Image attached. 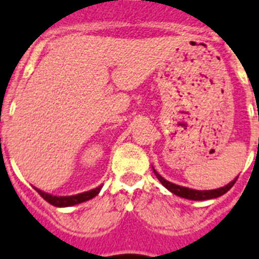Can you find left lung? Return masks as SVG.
<instances>
[{"label": "left lung", "instance_id": "obj_1", "mask_svg": "<svg viewBox=\"0 0 259 259\" xmlns=\"http://www.w3.org/2000/svg\"><path fill=\"white\" fill-rule=\"evenodd\" d=\"M153 172L157 176V179L162 183L163 187H166L171 193L176 194V196H179V197L187 198V200H193V201H203V200H211V198H218L221 196H223L224 193H227L231 188L233 187V184L236 183L237 178L235 180L227 184L226 187H222V188L218 189H211V191H196V189H191L187 188V187H182V185H176L174 183H170L168 180L163 179L157 171L153 168Z\"/></svg>", "mask_w": 259, "mask_h": 259}]
</instances>
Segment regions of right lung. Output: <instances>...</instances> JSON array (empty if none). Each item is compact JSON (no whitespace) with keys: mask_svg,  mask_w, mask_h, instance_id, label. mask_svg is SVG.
<instances>
[{"mask_svg":"<svg viewBox=\"0 0 259 259\" xmlns=\"http://www.w3.org/2000/svg\"><path fill=\"white\" fill-rule=\"evenodd\" d=\"M101 188H102V185H100V187L92 189V191L75 194V196H53V194L45 193V192L40 191V189H37V188H35V189L38 192V194H40L41 197L44 198L45 201H48V202H49L50 205H53V206L67 207V206H74V205H77V203L85 202V201L96 197V196L100 193Z\"/></svg>","mask_w":259,"mask_h":259,"instance_id":"obj_1","label":"right lung"}]
</instances>
